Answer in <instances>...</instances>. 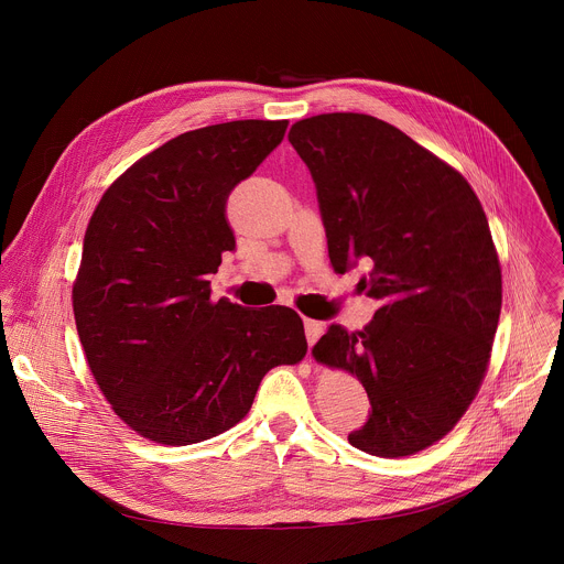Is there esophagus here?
<instances>
[{
    "instance_id": "esophagus-1",
    "label": "esophagus",
    "mask_w": 564,
    "mask_h": 564,
    "mask_svg": "<svg viewBox=\"0 0 564 564\" xmlns=\"http://www.w3.org/2000/svg\"><path fill=\"white\" fill-rule=\"evenodd\" d=\"M303 326H305V339H307V344H310V346H314V344L318 341V337L324 335V324H321V321L305 318V321H303Z\"/></svg>"
}]
</instances>
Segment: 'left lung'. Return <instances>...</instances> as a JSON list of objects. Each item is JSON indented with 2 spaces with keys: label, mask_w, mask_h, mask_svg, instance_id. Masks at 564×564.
Returning a JSON list of instances; mask_svg holds the SVG:
<instances>
[{
  "label": "left lung",
  "mask_w": 564,
  "mask_h": 564,
  "mask_svg": "<svg viewBox=\"0 0 564 564\" xmlns=\"http://www.w3.org/2000/svg\"><path fill=\"white\" fill-rule=\"evenodd\" d=\"M288 140L307 165L337 272L368 265L379 301L364 330L333 324L316 361L364 383L368 422L348 442L404 457L442 440L485 379L502 307L489 220L466 178L397 127L321 113Z\"/></svg>",
  "instance_id": "obj_1"
}]
</instances>
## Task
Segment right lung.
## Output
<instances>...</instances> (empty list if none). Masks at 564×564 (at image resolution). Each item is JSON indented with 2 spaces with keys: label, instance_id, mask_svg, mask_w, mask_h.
<instances>
[{
  "label": "right lung",
  "instance_id": "obj_1",
  "mask_svg": "<svg viewBox=\"0 0 564 564\" xmlns=\"http://www.w3.org/2000/svg\"><path fill=\"white\" fill-rule=\"evenodd\" d=\"M288 120H234L181 133L100 198L73 283V314L96 383L138 435L187 446L243 420L261 379L307 352L285 305L212 301L207 276L236 248L229 192L274 151Z\"/></svg>",
  "mask_w": 564,
  "mask_h": 564
}]
</instances>
